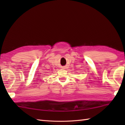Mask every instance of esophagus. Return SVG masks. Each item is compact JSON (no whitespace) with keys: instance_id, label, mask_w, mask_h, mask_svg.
<instances>
[{"instance_id":"obj_1","label":"esophagus","mask_w":125,"mask_h":125,"mask_svg":"<svg viewBox=\"0 0 125 125\" xmlns=\"http://www.w3.org/2000/svg\"><path fill=\"white\" fill-rule=\"evenodd\" d=\"M66 67H62V69H65Z\"/></svg>"}]
</instances>
